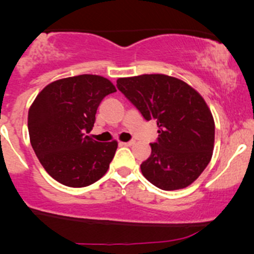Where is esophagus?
Segmentation results:
<instances>
[{"label": "esophagus", "mask_w": 254, "mask_h": 254, "mask_svg": "<svg viewBox=\"0 0 254 254\" xmlns=\"http://www.w3.org/2000/svg\"><path fill=\"white\" fill-rule=\"evenodd\" d=\"M135 143V141H127V142H120V146H132Z\"/></svg>", "instance_id": "esophagus-1"}]
</instances>
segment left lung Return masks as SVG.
Instances as JSON below:
<instances>
[{"instance_id": "obj_1", "label": "left lung", "mask_w": 254, "mask_h": 254, "mask_svg": "<svg viewBox=\"0 0 254 254\" xmlns=\"http://www.w3.org/2000/svg\"><path fill=\"white\" fill-rule=\"evenodd\" d=\"M117 87L150 122L158 125L141 172L162 190L188 187L211 160L215 124L203 97L181 79L166 75L119 78Z\"/></svg>"}]
</instances>
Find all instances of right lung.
I'll use <instances>...</instances> for the list:
<instances>
[{"label": "right lung", "mask_w": 254, "mask_h": 254, "mask_svg": "<svg viewBox=\"0 0 254 254\" xmlns=\"http://www.w3.org/2000/svg\"><path fill=\"white\" fill-rule=\"evenodd\" d=\"M117 92L109 79L79 75L48 84L28 113L32 147L45 171L59 183L81 188L102 178L117 151V141L88 136L104 97Z\"/></svg>", "instance_id": "1"}]
</instances>
